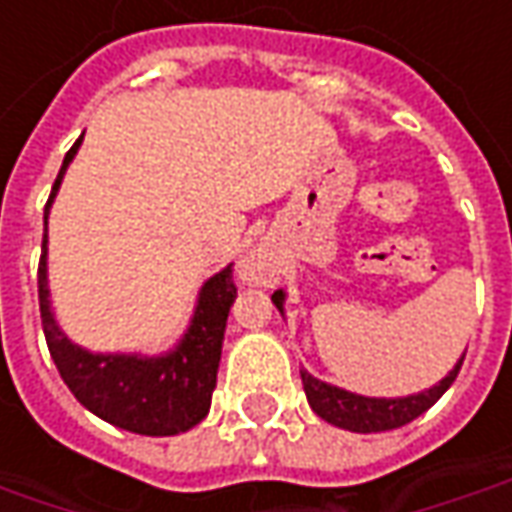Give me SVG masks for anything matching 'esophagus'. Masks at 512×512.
<instances>
[{
    "instance_id": "esophagus-1",
    "label": "esophagus",
    "mask_w": 512,
    "mask_h": 512,
    "mask_svg": "<svg viewBox=\"0 0 512 512\" xmlns=\"http://www.w3.org/2000/svg\"><path fill=\"white\" fill-rule=\"evenodd\" d=\"M246 277H249V280H255V277H257V271L252 269V266H249V269H246Z\"/></svg>"
}]
</instances>
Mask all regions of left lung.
I'll return each instance as SVG.
<instances>
[{
  "mask_svg": "<svg viewBox=\"0 0 512 512\" xmlns=\"http://www.w3.org/2000/svg\"><path fill=\"white\" fill-rule=\"evenodd\" d=\"M271 302L283 311V291H274ZM462 358H465V353H462ZM462 358L440 384H434L420 395H409V398H364V395H353L347 389L330 387V384L308 375L305 370L300 375L308 403H311L316 415L333 423V426H339V429L370 434V431L398 429L403 423L415 420L417 415H423L429 406H434L437 398L454 384V378H457L462 367Z\"/></svg>",
  "mask_w": 512,
  "mask_h": 512,
  "instance_id": "left-lung-1",
  "label": "left lung"
}]
</instances>
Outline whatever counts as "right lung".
I'll return each instance as SVG.
<instances>
[{"mask_svg":"<svg viewBox=\"0 0 512 512\" xmlns=\"http://www.w3.org/2000/svg\"><path fill=\"white\" fill-rule=\"evenodd\" d=\"M78 145L81 139L66 151L64 165L58 170V179L52 184V193L44 207L38 305H41V325H44L52 361L69 392L89 412L103 417L111 426L148 434V437H170V434L193 429L210 412L224 328H227L229 308L238 297L232 266L204 283L193 325L184 333L182 344L168 356H95L69 342L52 319L50 297H47L50 294L47 291V212Z\"/></svg>","mask_w":512,"mask_h":512,"instance_id":"1","label":"right lung"}]
</instances>
